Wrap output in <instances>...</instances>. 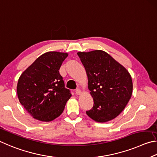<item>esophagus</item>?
<instances>
[{"instance_id": "34e87169", "label": "esophagus", "mask_w": 157, "mask_h": 157, "mask_svg": "<svg viewBox=\"0 0 157 157\" xmlns=\"http://www.w3.org/2000/svg\"><path fill=\"white\" fill-rule=\"evenodd\" d=\"M75 92H76V94H77V95H80L81 94V90L80 89H76V90H75Z\"/></svg>"}]
</instances>
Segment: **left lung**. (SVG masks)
I'll return each instance as SVG.
<instances>
[{"instance_id": "left-lung-1", "label": "left lung", "mask_w": 157, "mask_h": 157, "mask_svg": "<svg viewBox=\"0 0 157 157\" xmlns=\"http://www.w3.org/2000/svg\"><path fill=\"white\" fill-rule=\"evenodd\" d=\"M86 69L88 89L94 100L86 111L95 121L108 122L121 113L132 94L133 84L128 71L102 50L78 52Z\"/></svg>"}]
</instances>
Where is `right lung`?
Segmentation results:
<instances>
[{
    "instance_id": "right-lung-1",
    "label": "right lung",
    "mask_w": 157,
    "mask_h": 157,
    "mask_svg": "<svg viewBox=\"0 0 157 157\" xmlns=\"http://www.w3.org/2000/svg\"><path fill=\"white\" fill-rule=\"evenodd\" d=\"M67 53L48 52L40 56L19 77L18 100L34 119L49 122L59 117L71 97L59 70Z\"/></svg>"
}]
</instances>
